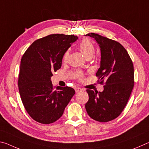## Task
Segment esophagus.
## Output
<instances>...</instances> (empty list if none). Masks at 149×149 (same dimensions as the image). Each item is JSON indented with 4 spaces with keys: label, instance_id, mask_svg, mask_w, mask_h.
Segmentation results:
<instances>
[{
    "label": "esophagus",
    "instance_id": "obj_1",
    "mask_svg": "<svg viewBox=\"0 0 149 149\" xmlns=\"http://www.w3.org/2000/svg\"><path fill=\"white\" fill-rule=\"evenodd\" d=\"M75 91L76 93H79L80 91H83V89H81V88H80V87H75Z\"/></svg>",
    "mask_w": 149,
    "mask_h": 149
}]
</instances>
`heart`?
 <instances>
[{
    "label": "heart",
    "mask_w": 149,
    "mask_h": 149,
    "mask_svg": "<svg viewBox=\"0 0 149 149\" xmlns=\"http://www.w3.org/2000/svg\"><path fill=\"white\" fill-rule=\"evenodd\" d=\"M79 49L80 50V51L82 52L83 54H84L87 58H90L91 57H92L95 50L94 45L92 43V42L87 38L83 39L81 41H80L79 44ZM68 51H65L64 52V54L63 55L62 57L63 61H67L68 58ZM75 76H76V77H77L78 79H81L83 76V74L80 72H76V74H75Z\"/></svg>",
    "instance_id": "heart-1"
}]
</instances>
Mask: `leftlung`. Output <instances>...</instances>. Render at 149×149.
Wrapping results in <instances>:
<instances>
[{"mask_svg": "<svg viewBox=\"0 0 149 149\" xmlns=\"http://www.w3.org/2000/svg\"><path fill=\"white\" fill-rule=\"evenodd\" d=\"M101 51L100 67L96 74L102 92L87 89L89 100L85 104L88 115L97 122H107L119 116L127 104L134 86L133 62L120 42L91 33Z\"/></svg>", "mask_w": 149, "mask_h": 149, "instance_id": "left-lung-1", "label": "left lung"}]
</instances>
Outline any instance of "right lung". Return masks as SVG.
I'll return each instance as SVG.
<instances>
[{
	"label": "right lung",
	"mask_w": 149,
	"mask_h": 149,
	"mask_svg": "<svg viewBox=\"0 0 149 149\" xmlns=\"http://www.w3.org/2000/svg\"><path fill=\"white\" fill-rule=\"evenodd\" d=\"M77 39L73 35H47L33 42L22 58L17 81L20 97L27 112L37 122H56L75 94L68 86L55 89L50 77L61 68L64 52Z\"/></svg>",
	"instance_id": "obj_1"
}]
</instances>
